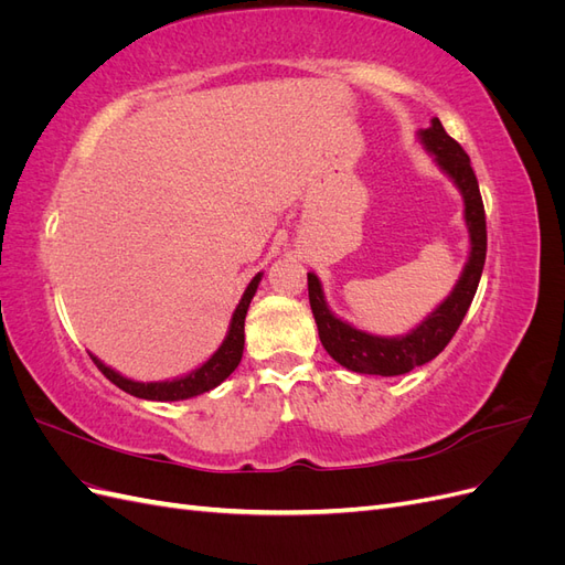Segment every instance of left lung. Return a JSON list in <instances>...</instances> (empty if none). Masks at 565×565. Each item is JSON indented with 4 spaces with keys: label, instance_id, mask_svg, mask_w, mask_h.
Wrapping results in <instances>:
<instances>
[{
    "label": "left lung",
    "instance_id": "obj_1",
    "mask_svg": "<svg viewBox=\"0 0 565 565\" xmlns=\"http://www.w3.org/2000/svg\"><path fill=\"white\" fill-rule=\"evenodd\" d=\"M424 148L434 152L438 167L446 172L465 198V218L469 228L471 252L469 262L461 270L450 297L438 309L426 316L413 332L405 337H377L363 330L351 328L349 322L339 320L322 297L320 280L309 273V301L318 324V334L324 351H328L339 365L361 374H380V377H396L434 361V358L450 344V339L465 320L473 295L481 280L486 249H488V231H486V210L483 198L478 191V179L471 169L469 156L452 136L443 129L440 119L434 117L429 129L419 131Z\"/></svg>",
    "mask_w": 565,
    "mask_h": 565
}]
</instances>
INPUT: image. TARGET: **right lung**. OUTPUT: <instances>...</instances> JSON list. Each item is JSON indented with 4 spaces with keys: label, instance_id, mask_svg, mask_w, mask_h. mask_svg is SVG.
<instances>
[{
    "label": "right lung",
    "instance_id": "right-lung-1",
    "mask_svg": "<svg viewBox=\"0 0 565 565\" xmlns=\"http://www.w3.org/2000/svg\"><path fill=\"white\" fill-rule=\"evenodd\" d=\"M259 280H262V273H256L252 282L247 285L245 295H243L241 303H237V309L233 313V320H231V328H228L224 344L216 349V353L210 358L207 363H202L198 370H193L191 374H185V377H179V380H172V382H134V380L122 377L119 372L110 370L108 365L100 363L96 355L89 353L92 361L115 386L131 393V396H136V398L185 401V398L200 396V393H204V391H212L214 386H218L221 382L228 377V374L237 367V363H241L243 349H245V316H247L249 301L256 292V287H259Z\"/></svg>",
    "mask_w": 565,
    "mask_h": 565
}]
</instances>
